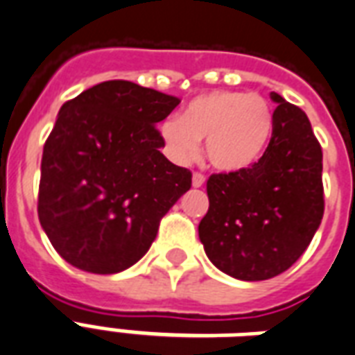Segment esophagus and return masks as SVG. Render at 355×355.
<instances>
[{
  "mask_svg": "<svg viewBox=\"0 0 355 355\" xmlns=\"http://www.w3.org/2000/svg\"><path fill=\"white\" fill-rule=\"evenodd\" d=\"M205 180H207V178H205L203 173H198V171H196L193 177H191V184H193V188H201V186L205 184Z\"/></svg>",
  "mask_w": 355,
  "mask_h": 355,
  "instance_id": "1",
  "label": "esophagus"
}]
</instances>
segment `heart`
I'll list each match as a JSON object with an SVG mask.
<instances>
[{"label": "heart", "instance_id": "1", "mask_svg": "<svg viewBox=\"0 0 355 355\" xmlns=\"http://www.w3.org/2000/svg\"><path fill=\"white\" fill-rule=\"evenodd\" d=\"M272 135V111L258 94L216 90L198 96L182 118L159 124L162 146L175 164H191L205 139V154L216 169L237 173L263 156Z\"/></svg>", "mask_w": 355, "mask_h": 355}]
</instances>
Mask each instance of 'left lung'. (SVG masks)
<instances>
[{"label":"left lung","instance_id":"1","mask_svg":"<svg viewBox=\"0 0 355 355\" xmlns=\"http://www.w3.org/2000/svg\"><path fill=\"white\" fill-rule=\"evenodd\" d=\"M272 135L259 162L207 180L205 252L239 280H267L295 263L324 216L322 146L299 107L272 92Z\"/></svg>","mask_w":355,"mask_h":355}]
</instances>
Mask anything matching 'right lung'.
<instances>
[{"label": "right lung", "mask_w": 355, "mask_h": 355, "mask_svg": "<svg viewBox=\"0 0 355 355\" xmlns=\"http://www.w3.org/2000/svg\"><path fill=\"white\" fill-rule=\"evenodd\" d=\"M178 103L107 80L62 105L43 148L37 212L67 263L112 275L148 252L159 220L191 188V171L162 154L156 130Z\"/></svg>", "instance_id": "obj_1"}]
</instances>
